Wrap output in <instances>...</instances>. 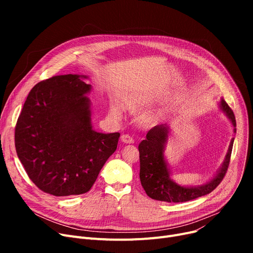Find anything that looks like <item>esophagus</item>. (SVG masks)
Listing matches in <instances>:
<instances>
[{"label":"esophagus","instance_id":"obj_1","mask_svg":"<svg viewBox=\"0 0 253 253\" xmlns=\"http://www.w3.org/2000/svg\"><path fill=\"white\" fill-rule=\"evenodd\" d=\"M121 140H122V142H124V143H133V142H134V139L132 138L129 134H123V135L121 136Z\"/></svg>","mask_w":253,"mask_h":253}]
</instances>
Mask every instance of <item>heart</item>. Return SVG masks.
Returning <instances> with one entry per match:
<instances>
[{"instance_id":"obj_1","label":"heart","mask_w":253,"mask_h":253,"mask_svg":"<svg viewBox=\"0 0 253 253\" xmlns=\"http://www.w3.org/2000/svg\"><path fill=\"white\" fill-rule=\"evenodd\" d=\"M153 101V99L149 96H138V97H132L129 98L126 101V105L127 108L131 111H137L139 109L144 108V106H148L149 104H151ZM159 120V116H148V117H144L142 122L144 125H148V126H152L154 124H156Z\"/></svg>"}]
</instances>
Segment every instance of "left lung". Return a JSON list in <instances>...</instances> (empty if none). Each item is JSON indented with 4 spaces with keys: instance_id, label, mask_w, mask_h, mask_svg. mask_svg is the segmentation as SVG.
Instances as JSON below:
<instances>
[{
    "instance_id": "8db88e82",
    "label": "left lung",
    "mask_w": 253,
    "mask_h": 253,
    "mask_svg": "<svg viewBox=\"0 0 253 253\" xmlns=\"http://www.w3.org/2000/svg\"><path fill=\"white\" fill-rule=\"evenodd\" d=\"M219 108L229 118L236 133V119L233 111L223 99L219 101ZM169 133V125L162 124L155 126L148 132L147 138L143 139L138 145L140 160L139 177L145 193L155 200L170 203L187 202L211 193L221 182L227 173L235 138H232L223 163L213 178L197 187H183L171 179L170 169L164 156Z\"/></svg>"
}]
</instances>
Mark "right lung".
Instances as JSON below:
<instances>
[{"instance_id": "add662e5", "label": "right lung", "mask_w": 253, "mask_h": 253, "mask_svg": "<svg viewBox=\"0 0 253 253\" xmlns=\"http://www.w3.org/2000/svg\"><path fill=\"white\" fill-rule=\"evenodd\" d=\"M87 78L69 74L38 83L17 120L19 160L37 187L53 196L87 193L117 149L119 132L92 127Z\"/></svg>"}]
</instances>
